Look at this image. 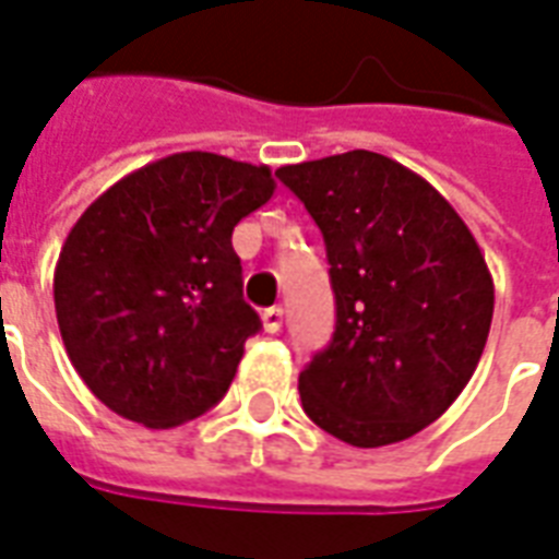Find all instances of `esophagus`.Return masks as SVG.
I'll return each instance as SVG.
<instances>
[{
    "label": "esophagus",
    "instance_id": "34e87169",
    "mask_svg": "<svg viewBox=\"0 0 559 559\" xmlns=\"http://www.w3.org/2000/svg\"><path fill=\"white\" fill-rule=\"evenodd\" d=\"M281 325H284V308H266L263 311V329L269 334H278Z\"/></svg>",
    "mask_w": 559,
    "mask_h": 559
}]
</instances>
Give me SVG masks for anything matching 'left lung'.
I'll list each match as a JSON object with an SVG mask.
<instances>
[{
  "mask_svg": "<svg viewBox=\"0 0 559 559\" xmlns=\"http://www.w3.org/2000/svg\"><path fill=\"white\" fill-rule=\"evenodd\" d=\"M275 175L311 213L332 275V343L301 370L305 415L353 448L444 415L486 349L495 284L448 198L406 165L349 151Z\"/></svg>",
  "mask_w": 559,
  "mask_h": 559,
  "instance_id": "obj_1",
  "label": "left lung"
}]
</instances>
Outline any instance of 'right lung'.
<instances>
[{
    "label": "right lung",
    "mask_w": 559,
    "mask_h": 559,
    "mask_svg": "<svg viewBox=\"0 0 559 559\" xmlns=\"http://www.w3.org/2000/svg\"><path fill=\"white\" fill-rule=\"evenodd\" d=\"M275 192L266 165L186 151L109 186L70 227L52 296L91 394L142 427H180L225 396L260 317L234 227Z\"/></svg>",
    "instance_id": "1"
}]
</instances>
